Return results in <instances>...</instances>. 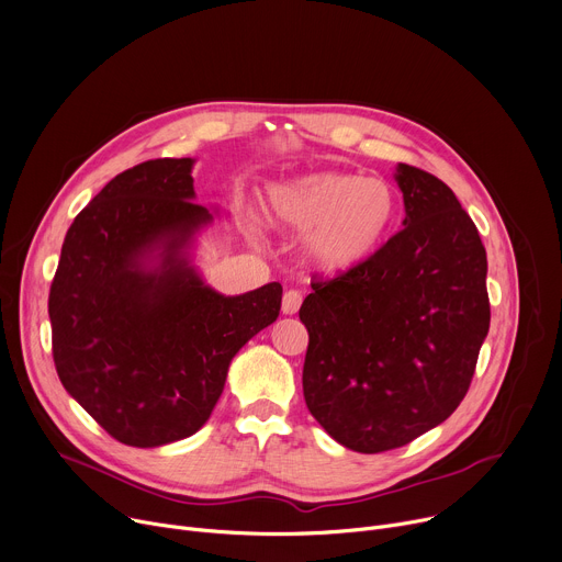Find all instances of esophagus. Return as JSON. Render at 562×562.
I'll return each mask as SVG.
<instances>
[{"mask_svg": "<svg viewBox=\"0 0 562 562\" xmlns=\"http://www.w3.org/2000/svg\"><path fill=\"white\" fill-rule=\"evenodd\" d=\"M300 304H302V293L297 289H289L282 297V314H286V316L297 314Z\"/></svg>", "mask_w": 562, "mask_h": 562, "instance_id": "34e87169", "label": "esophagus"}]
</instances>
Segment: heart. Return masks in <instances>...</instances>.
<instances>
[{
  "label": "heart",
  "instance_id": "b5f03b06",
  "mask_svg": "<svg viewBox=\"0 0 562 562\" xmlns=\"http://www.w3.org/2000/svg\"><path fill=\"white\" fill-rule=\"evenodd\" d=\"M267 211L284 228L307 231V260L338 273L361 267L385 244L396 220V192L376 177L312 172L273 183Z\"/></svg>",
  "mask_w": 562,
  "mask_h": 562
}]
</instances>
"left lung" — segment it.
Here are the masks:
<instances>
[{"instance_id":"obj_1","label":"left lung","mask_w":562,"mask_h":562,"mask_svg":"<svg viewBox=\"0 0 562 562\" xmlns=\"http://www.w3.org/2000/svg\"><path fill=\"white\" fill-rule=\"evenodd\" d=\"M405 220L374 258L312 282L302 390L345 448L383 452L446 422L469 392L488 334L486 250L437 177L398 164Z\"/></svg>"}]
</instances>
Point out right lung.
<instances>
[{
  "label": "right lung",
  "mask_w": 562,
  "mask_h": 562,
  "mask_svg": "<svg viewBox=\"0 0 562 562\" xmlns=\"http://www.w3.org/2000/svg\"><path fill=\"white\" fill-rule=\"evenodd\" d=\"M194 159L116 175L67 231L48 293L65 390L114 439L157 448L194 435L233 356L276 323L280 282L222 295L190 260L213 222L194 203Z\"/></svg>",
  "instance_id": "add662e5"
}]
</instances>
